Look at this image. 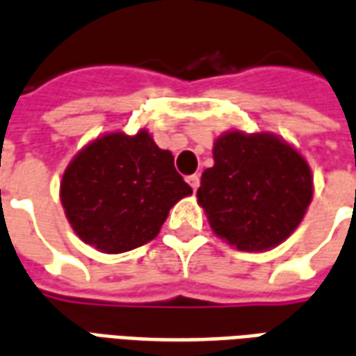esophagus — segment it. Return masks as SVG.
Listing matches in <instances>:
<instances>
[{"mask_svg": "<svg viewBox=\"0 0 356 356\" xmlns=\"http://www.w3.org/2000/svg\"><path fill=\"white\" fill-rule=\"evenodd\" d=\"M186 183L193 186V191L196 193V191H198V186H200V175H196V173H194V175H191V177H186Z\"/></svg>", "mask_w": 356, "mask_h": 356, "instance_id": "34e87169", "label": "esophagus"}]
</instances>
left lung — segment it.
<instances>
[{"instance_id": "8db88e82", "label": "left lung", "mask_w": 356, "mask_h": 356, "mask_svg": "<svg viewBox=\"0 0 356 356\" xmlns=\"http://www.w3.org/2000/svg\"><path fill=\"white\" fill-rule=\"evenodd\" d=\"M198 202L217 236L242 252H265L298 229L313 198L305 158L270 133L229 131L213 145Z\"/></svg>"}]
</instances>
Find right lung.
<instances>
[{"label": "right lung", "instance_id": "obj_1", "mask_svg": "<svg viewBox=\"0 0 356 356\" xmlns=\"http://www.w3.org/2000/svg\"><path fill=\"white\" fill-rule=\"evenodd\" d=\"M193 194L147 129L106 133L68 163L60 202L74 232L102 254H124L158 236L170 209Z\"/></svg>", "mask_w": 356, "mask_h": 356}]
</instances>
